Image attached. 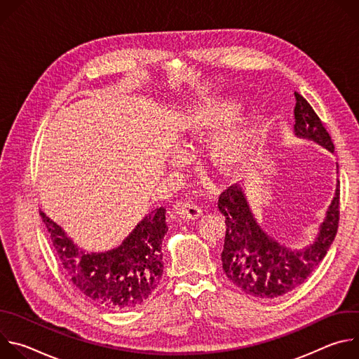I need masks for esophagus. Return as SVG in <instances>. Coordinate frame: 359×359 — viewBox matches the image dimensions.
I'll use <instances>...</instances> for the list:
<instances>
[{"mask_svg": "<svg viewBox=\"0 0 359 359\" xmlns=\"http://www.w3.org/2000/svg\"><path fill=\"white\" fill-rule=\"evenodd\" d=\"M176 213L184 220H196L201 216V209L197 206L196 203L183 201L176 206Z\"/></svg>", "mask_w": 359, "mask_h": 359, "instance_id": "obj_1", "label": "esophagus"}]
</instances>
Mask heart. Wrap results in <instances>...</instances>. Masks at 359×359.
Masks as SVG:
<instances>
[{"instance_id":"heart-1","label":"heart","mask_w":359,"mask_h":359,"mask_svg":"<svg viewBox=\"0 0 359 359\" xmlns=\"http://www.w3.org/2000/svg\"><path fill=\"white\" fill-rule=\"evenodd\" d=\"M237 112V104L233 100H215L194 107L187 111L179 122V132L186 140H200L212 132L229 123ZM251 128L245 126L223 133L217 137L213 156L216 162L224 168H231L238 163L247 149L251 136Z\"/></svg>"}]
</instances>
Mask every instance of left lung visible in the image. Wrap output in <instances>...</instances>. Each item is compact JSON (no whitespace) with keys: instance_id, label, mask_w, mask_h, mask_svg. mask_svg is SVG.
<instances>
[{"instance_id":"obj_1","label":"left lung","mask_w":359,"mask_h":359,"mask_svg":"<svg viewBox=\"0 0 359 359\" xmlns=\"http://www.w3.org/2000/svg\"><path fill=\"white\" fill-rule=\"evenodd\" d=\"M294 95L295 135L334 151L331 136L313 107L299 93ZM217 206L226 217L222 262L227 278L248 295L277 298L309 278L330 250L339 223V182L316 241L302 250L281 245L264 233L254 219L241 187H227L219 196Z\"/></svg>"}]
</instances>
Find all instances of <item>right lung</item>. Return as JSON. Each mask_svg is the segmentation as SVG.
<instances>
[{"label": "right lung", "mask_w": 359, "mask_h": 359, "mask_svg": "<svg viewBox=\"0 0 359 359\" xmlns=\"http://www.w3.org/2000/svg\"><path fill=\"white\" fill-rule=\"evenodd\" d=\"M58 260L72 284L90 301L114 311L143 304L163 274L162 240L168 233L166 209L150 212L116 248L85 252L65 231L39 212Z\"/></svg>", "instance_id": "1"}]
</instances>
